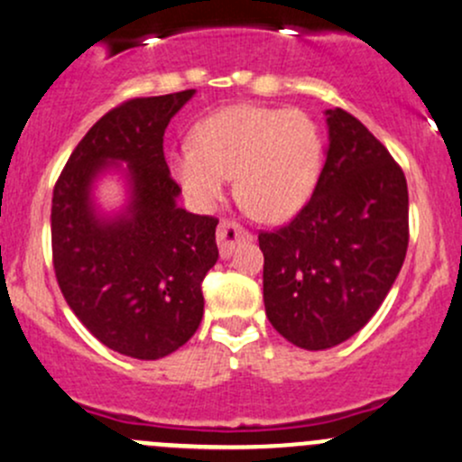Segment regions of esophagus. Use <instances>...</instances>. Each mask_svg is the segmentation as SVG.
<instances>
[{
  "label": "esophagus",
  "instance_id": "esophagus-1",
  "mask_svg": "<svg viewBox=\"0 0 462 462\" xmlns=\"http://www.w3.org/2000/svg\"><path fill=\"white\" fill-rule=\"evenodd\" d=\"M247 239H250V232L244 230L239 223H235V221L218 223L217 244H218V252H221L223 259H226V256H230L232 250H235L239 244H244V241H247Z\"/></svg>",
  "mask_w": 462,
  "mask_h": 462
}]
</instances>
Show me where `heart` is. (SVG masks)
Returning <instances> with one entry per match:
<instances>
[{"mask_svg": "<svg viewBox=\"0 0 462 462\" xmlns=\"http://www.w3.org/2000/svg\"><path fill=\"white\" fill-rule=\"evenodd\" d=\"M317 121L299 108L236 104L199 121L192 145L168 157V168L188 201L212 210L235 174L239 201L256 218L283 223L312 199L323 170Z\"/></svg>", "mask_w": 462, "mask_h": 462, "instance_id": "1", "label": "heart"}]
</instances>
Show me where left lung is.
Segmentation results:
<instances>
[{"label": "left lung", "mask_w": 462, "mask_h": 462, "mask_svg": "<svg viewBox=\"0 0 462 462\" xmlns=\"http://www.w3.org/2000/svg\"><path fill=\"white\" fill-rule=\"evenodd\" d=\"M328 152L312 199L288 226L261 232L272 328L303 349L347 341L402 268L410 197L387 148L346 110H325Z\"/></svg>", "instance_id": "obj_1"}]
</instances>
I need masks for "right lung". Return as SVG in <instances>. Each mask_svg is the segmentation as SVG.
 Instances as JSON below:
<instances>
[{
    "label": "right lung",
    "instance_id": "1",
    "mask_svg": "<svg viewBox=\"0 0 462 462\" xmlns=\"http://www.w3.org/2000/svg\"><path fill=\"white\" fill-rule=\"evenodd\" d=\"M197 90L130 99L72 150L52 192V265L75 317L106 347L157 361L186 346L203 319L201 281L217 263V218L177 206L163 133ZM116 173L119 211L94 190Z\"/></svg>",
    "mask_w": 462,
    "mask_h": 462
}]
</instances>
